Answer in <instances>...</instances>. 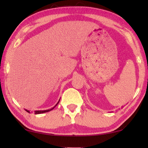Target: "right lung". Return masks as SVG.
<instances>
[{"mask_svg": "<svg viewBox=\"0 0 148 148\" xmlns=\"http://www.w3.org/2000/svg\"><path fill=\"white\" fill-rule=\"evenodd\" d=\"M60 101V100H59ZM59 102H57V104L59 103ZM57 104L56 105V106H57ZM56 106H55L53 108H51V109H50V110H37V111H34V114H42V113H45V112H49V111H51V110H53L55 107H56ZM26 111L27 112H29V111H28V110H26Z\"/></svg>", "mask_w": 148, "mask_h": 148, "instance_id": "obj_1", "label": "right lung"}]
</instances>
